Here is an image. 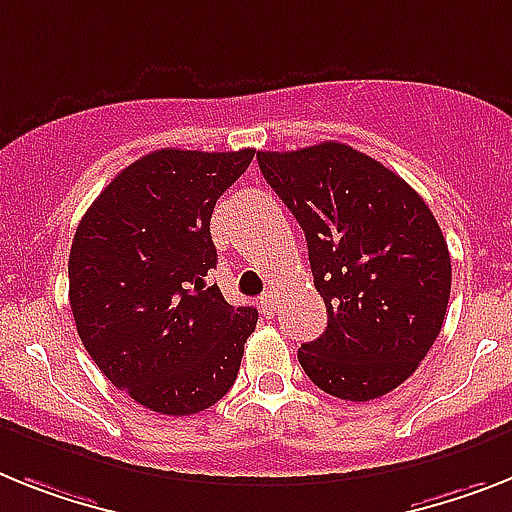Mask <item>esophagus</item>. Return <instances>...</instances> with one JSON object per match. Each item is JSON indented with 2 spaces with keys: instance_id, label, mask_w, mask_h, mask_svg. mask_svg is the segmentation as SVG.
<instances>
[{
  "instance_id": "esophagus-1",
  "label": "esophagus",
  "mask_w": 512,
  "mask_h": 512,
  "mask_svg": "<svg viewBox=\"0 0 512 512\" xmlns=\"http://www.w3.org/2000/svg\"><path fill=\"white\" fill-rule=\"evenodd\" d=\"M276 307H278V296L273 294V291H268V294L260 299V312H263V315H268V317H273V315H276Z\"/></svg>"
}]
</instances>
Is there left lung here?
I'll return each mask as SVG.
<instances>
[{
  "label": "left lung",
  "instance_id": "8db88e82",
  "mask_svg": "<svg viewBox=\"0 0 512 512\" xmlns=\"http://www.w3.org/2000/svg\"><path fill=\"white\" fill-rule=\"evenodd\" d=\"M265 182L307 236L328 328L299 364L325 393L372 401L414 375L450 299V252L437 218L395 171L351 145L260 150Z\"/></svg>",
  "mask_w": 512,
  "mask_h": 512
}]
</instances>
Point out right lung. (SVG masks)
<instances>
[{"label": "right lung", "mask_w": 512, "mask_h": 512, "mask_svg": "<svg viewBox=\"0 0 512 512\" xmlns=\"http://www.w3.org/2000/svg\"><path fill=\"white\" fill-rule=\"evenodd\" d=\"M255 150L163 148L119 171L77 223L70 307L111 385L158 414L210 409L239 375L257 309L231 307L205 276L218 255L216 200Z\"/></svg>", "instance_id": "1"}]
</instances>
